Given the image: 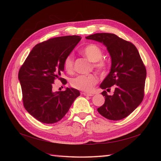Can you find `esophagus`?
Segmentation results:
<instances>
[{
    "label": "esophagus",
    "instance_id": "obj_1",
    "mask_svg": "<svg viewBox=\"0 0 161 161\" xmlns=\"http://www.w3.org/2000/svg\"><path fill=\"white\" fill-rule=\"evenodd\" d=\"M83 95H85V96H93L94 94L93 93H86V92H84Z\"/></svg>",
    "mask_w": 161,
    "mask_h": 161
}]
</instances>
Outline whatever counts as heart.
Instances as JSON below:
<instances>
[{
	"mask_svg": "<svg viewBox=\"0 0 161 161\" xmlns=\"http://www.w3.org/2000/svg\"><path fill=\"white\" fill-rule=\"evenodd\" d=\"M81 54L91 62H93V67L100 73H104L107 70L108 64L102 60L103 52L100 47L95 44H89L81 50ZM64 67L68 73H72L74 68V58L72 54L68 55L64 61ZM97 82L95 75H78L70 81L72 86L80 91L90 92Z\"/></svg>",
	"mask_w": 161,
	"mask_h": 161,
	"instance_id": "heart-1",
	"label": "heart"
}]
</instances>
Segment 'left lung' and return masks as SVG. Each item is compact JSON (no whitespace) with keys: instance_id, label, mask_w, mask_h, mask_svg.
I'll list each match as a JSON object with an SVG mask.
<instances>
[{"instance_id":"1","label":"left lung","mask_w":161,"mask_h":161,"mask_svg":"<svg viewBox=\"0 0 161 161\" xmlns=\"http://www.w3.org/2000/svg\"><path fill=\"white\" fill-rule=\"evenodd\" d=\"M103 43L111 58V70L100 84L102 89L114 92L108 95L104 91V104L99 114L111 120L127 117L141 104L144 97L146 68L136 47L131 42L111 33H97L86 37Z\"/></svg>"}]
</instances>
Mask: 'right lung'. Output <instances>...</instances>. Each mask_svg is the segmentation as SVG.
<instances>
[{
    "label": "right lung",
    "instance_id": "right-lung-1",
    "mask_svg": "<svg viewBox=\"0 0 161 161\" xmlns=\"http://www.w3.org/2000/svg\"><path fill=\"white\" fill-rule=\"evenodd\" d=\"M81 40L80 36H64L50 39L33 47L19 72L24 107L37 120L55 123L67 114L80 93L73 88L53 91L55 79L61 77L64 61Z\"/></svg>",
    "mask_w": 161,
    "mask_h": 161
}]
</instances>
